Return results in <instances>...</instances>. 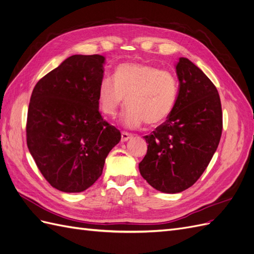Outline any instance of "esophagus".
Wrapping results in <instances>:
<instances>
[{
	"label": "esophagus",
	"instance_id": "esophagus-1",
	"mask_svg": "<svg viewBox=\"0 0 254 254\" xmlns=\"http://www.w3.org/2000/svg\"><path fill=\"white\" fill-rule=\"evenodd\" d=\"M131 137H132V134H131V133H128V132L123 131V132H122L121 140H122V142H126V141H128L129 139H131Z\"/></svg>",
	"mask_w": 254,
	"mask_h": 254
}]
</instances>
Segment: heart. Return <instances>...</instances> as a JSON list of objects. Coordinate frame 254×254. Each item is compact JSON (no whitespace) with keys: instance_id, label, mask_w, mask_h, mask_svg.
<instances>
[{"instance_id":"b5f03b06","label":"heart","mask_w":254,"mask_h":254,"mask_svg":"<svg viewBox=\"0 0 254 254\" xmlns=\"http://www.w3.org/2000/svg\"><path fill=\"white\" fill-rule=\"evenodd\" d=\"M177 96L178 81L175 75L145 64H122L115 68L113 78L104 77L98 87L101 110L113 118L127 103L123 124L132 129L145 122L149 126L163 123L171 114Z\"/></svg>"}]
</instances>
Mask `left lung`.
Listing matches in <instances>:
<instances>
[{
	"label": "left lung",
	"mask_w": 254,
	"mask_h": 254,
	"mask_svg": "<svg viewBox=\"0 0 254 254\" xmlns=\"http://www.w3.org/2000/svg\"><path fill=\"white\" fill-rule=\"evenodd\" d=\"M179 93L167 120L145 135L147 152L139 163L143 178L160 191L180 193L200 178L222 131L218 91L188 58L176 65Z\"/></svg>",
	"instance_id": "1"
}]
</instances>
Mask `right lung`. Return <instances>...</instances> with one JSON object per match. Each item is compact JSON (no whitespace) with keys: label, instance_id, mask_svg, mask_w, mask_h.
I'll list each match as a JSON object with an SVG mask.
<instances>
[{"label":"right lung","instance_id":"1","mask_svg":"<svg viewBox=\"0 0 254 254\" xmlns=\"http://www.w3.org/2000/svg\"><path fill=\"white\" fill-rule=\"evenodd\" d=\"M105 57L73 55L35 86L27 112L26 142L53 188L79 193L103 173L120 130L98 110Z\"/></svg>","mask_w":254,"mask_h":254}]
</instances>
